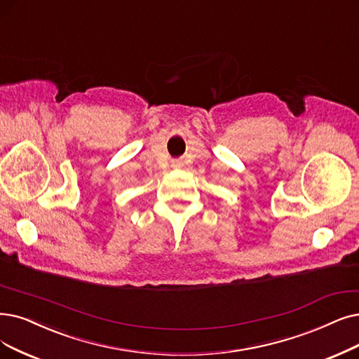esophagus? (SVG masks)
Segmentation results:
<instances>
[{
  "mask_svg": "<svg viewBox=\"0 0 359 359\" xmlns=\"http://www.w3.org/2000/svg\"><path fill=\"white\" fill-rule=\"evenodd\" d=\"M181 166H182V162L180 159L172 161V168H181Z\"/></svg>",
  "mask_w": 359,
  "mask_h": 359,
  "instance_id": "1",
  "label": "esophagus"
}]
</instances>
